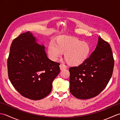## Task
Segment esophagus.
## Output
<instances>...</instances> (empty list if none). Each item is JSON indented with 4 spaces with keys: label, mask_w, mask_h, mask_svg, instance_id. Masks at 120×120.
Instances as JSON below:
<instances>
[{
    "label": "esophagus",
    "mask_w": 120,
    "mask_h": 120,
    "mask_svg": "<svg viewBox=\"0 0 120 120\" xmlns=\"http://www.w3.org/2000/svg\"><path fill=\"white\" fill-rule=\"evenodd\" d=\"M60 70H64V69H66V68H67V67L66 65H65L64 64H60Z\"/></svg>",
    "instance_id": "obj_1"
}]
</instances>
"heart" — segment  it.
Segmentation results:
<instances>
[{"mask_svg": "<svg viewBox=\"0 0 120 120\" xmlns=\"http://www.w3.org/2000/svg\"><path fill=\"white\" fill-rule=\"evenodd\" d=\"M90 51V46L87 42L65 35L59 37L55 43H50L47 48L48 56L52 60H58L64 53L66 61L72 66H77L85 62Z\"/></svg>", "mask_w": 120, "mask_h": 120, "instance_id": "1", "label": "heart"}]
</instances>
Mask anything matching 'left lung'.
<instances>
[{
	"instance_id": "8db88e82",
	"label": "left lung",
	"mask_w": 120,
	"mask_h": 120,
	"mask_svg": "<svg viewBox=\"0 0 120 120\" xmlns=\"http://www.w3.org/2000/svg\"><path fill=\"white\" fill-rule=\"evenodd\" d=\"M114 59L110 45L99 37L95 49L78 67L70 68V90L75 98L86 99L100 93L112 75Z\"/></svg>"
}]
</instances>
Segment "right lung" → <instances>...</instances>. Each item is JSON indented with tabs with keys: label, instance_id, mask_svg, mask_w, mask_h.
Returning a JSON list of instances; mask_svg holds the SVG:
<instances>
[{
	"label": "right lung",
	"instance_id": "1",
	"mask_svg": "<svg viewBox=\"0 0 120 120\" xmlns=\"http://www.w3.org/2000/svg\"><path fill=\"white\" fill-rule=\"evenodd\" d=\"M7 63L12 85L22 96L32 100L41 99L50 93L60 72V63L48 58L44 46L38 44L29 31L13 41Z\"/></svg>",
	"mask_w": 120,
	"mask_h": 120
}]
</instances>
